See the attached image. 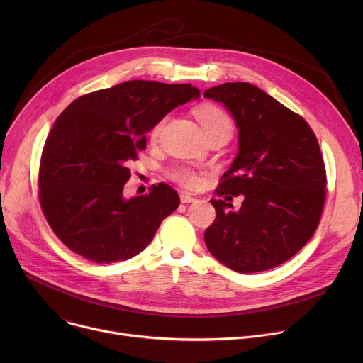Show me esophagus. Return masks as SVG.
Masks as SVG:
<instances>
[{
  "instance_id": "34e87169",
  "label": "esophagus",
  "mask_w": 363,
  "mask_h": 363,
  "mask_svg": "<svg viewBox=\"0 0 363 363\" xmlns=\"http://www.w3.org/2000/svg\"><path fill=\"white\" fill-rule=\"evenodd\" d=\"M179 198H181V202H182V203H189V202H195V201H196L195 196H191V195L186 194V192H181Z\"/></svg>"
}]
</instances>
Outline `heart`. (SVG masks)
<instances>
[{"label":"heart","instance_id":"1","mask_svg":"<svg viewBox=\"0 0 363 363\" xmlns=\"http://www.w3.org/2000/svg\"><path fill=\"white\" fill-rule=\"evenodd\" d=\"M196 118H198L205 133L211 132L214 129H218V128H227L231 130V121H230L228 115L217 106L206 105V106L199 108L196 112ZM162 126H164V122H160L157 126H155V129L152 132L153 138H157L160 135ZM171 177L174 181H177L178 184H181L185 188H195L199 184L198 175L191 168H186V167L175 168L172 171Z\"/></svg>","mask_w":363,"mask_h":363}]
</instances>
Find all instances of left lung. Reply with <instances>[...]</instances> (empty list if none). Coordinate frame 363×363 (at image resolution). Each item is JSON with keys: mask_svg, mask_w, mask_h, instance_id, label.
<instances>
[{"mask_svg": "<svg viewBox=\"0 0 363 363\" xmlns=\"http://www.w3.org/2000/svg\"><path fill=\"white\" fill-rule=\"evenodd\" d=\"M203 97L223 103L238 129V153L211 199L217 217L206 248L238 273L274 269L315 234L326 198L319 142L307 122L250 83H224ZM243 195L242 208L229 201Z\"/></svg>", "mask_w": 363, "mask_h": 363, "instance_id": "obj_1", "label": "left lung"}]
</instances>
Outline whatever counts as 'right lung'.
Segmentation results:
<instances>
[{"label": "right lung", "instance_id": "1", "mask_svg": "<svg viewBox=\"0 0 363 363\" xmlns=\"http://www.w3.org/2000/svg\"><path fill=\"white\" fill-rule=\"evenodd\" d=\"M198 97L191 84L129 80L80 96L62 112L41 153L38 186L41 210L63 244L100 264L146 248L179 196L160 182L125 198L129 165L150 129Z\"/></svg>", "mask_w": 363, "mask_h": 363}]
</instances>
